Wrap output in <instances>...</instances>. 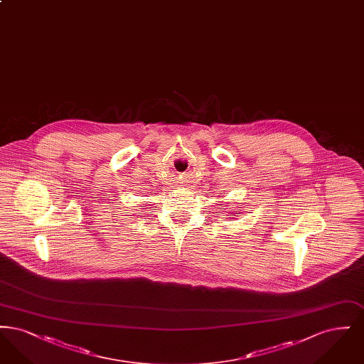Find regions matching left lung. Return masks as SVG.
<instances>
[{"instance_id": "left-lung-1", "label": "left lung", "mask_w": 364, "mask_h": 364, "mask_svg": "<svg viewBox=\"0 0 364 364\" xmlns=\"http://www.w3.org/2000/svg\"><path fill=\"white\" fill-rule=\"evenodd\" d=\"M236 214H240V213H236Z\"/></svg>"}]
</instances>
